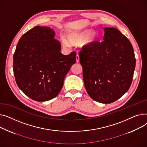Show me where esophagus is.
<instances>
[{
	"mask_svg": "<svg viewBox=\"0 0 147 147\" xmlns=\"http://www.w3.org/2000/svg\"><path fill=\"white\" fill-rule=\"evenodd\" d=\"M76 62H80V56H79V55H78V54L76 55Z\"/></svg>",
	"mask_w": 147,
	"mask_h": 147,
	"instance_id": "esophagus-1",
	"label": "esophagus"
}]
</instances>
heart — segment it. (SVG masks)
<instances>
[{
	"label": "heart",
	"mask_w": 147,
	"mask_h": 147,
	"mask_svg": "<svg viewBox=\"0 0 147 147\" xmlns=\"http://www.w3.org/2000/svg\"><path fill=\"white\" fill-rule=\"evenodd\" d=\"M97 38V34L95 31L85 30L81 32H72L67 36V41L69 44L73 46H79L84 43V45L90 46L92 45ZM63 45L68 47L67 42L63 40Z\"/></svg>",
	"instance_id": "b5f03b06"
}]
</instances>
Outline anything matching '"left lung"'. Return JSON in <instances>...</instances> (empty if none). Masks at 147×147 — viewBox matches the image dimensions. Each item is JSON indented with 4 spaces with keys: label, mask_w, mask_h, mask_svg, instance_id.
Masks as SVG:
<instances>
[{
    "label": "left lung",
    "mask_w": 147,
    "mask_h": 147,
    "mask_svg": "<svg viewBox=\"0 0 147 147\" xmlns=\"http://www.w3.org/2000/svg\"><path fill=\"white\" fill-rule=\"evenodd\" d=\"M102 42L96 41L80 51L84 85L90 97L109 104L130 88L136 59L131 42L115 28H105Z\"/></svg>",
    "instance_id": "obj_1"
}]
</instances>
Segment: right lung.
I'll return each instance as SVG.
<instances>
[{
  "label": "right lung",
  "instance_id": "add662e5",
  "mask_svg": "<svg viewBox=\"0 0 147 147\" xmlns=\"http://www.w3.org/2000/svg\"><path fill=\"white\" fill-rule=\"evenodd\" d=\"M55 35L50 27H34L21 37L13 55L16 84L26 96L37 101L56 97L65 76L76 63V52L60 53L61 46Z\"/></svg>",
  "mask_w": 147,
  "mask_h": 147
}]
</instances>
